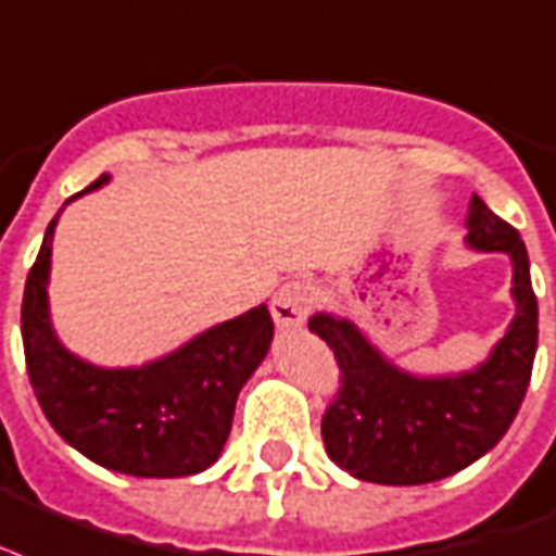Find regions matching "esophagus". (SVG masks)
<instances>
[{
    "instance_id": "1",
    "label": "esophagus",
    "mask_w": 556,
    "mask_h": 556,
    "mask_svg": "<svg viewBox=\"0 0 556 556\" xmlns=\"http://www.w3.org/2000/svg\"><path fill=\"white\" fill-rule=\"evenodd\" d=\"M315 306V291L308 282H286V286L279 288L274 300H270V315H274V324L279 329H300V326L306 324L308 312Z\"/></svg>"
}]
</instances>
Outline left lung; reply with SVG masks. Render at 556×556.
I'll return each mask as SVG.
<instances>
[{"label": "left lung", "mask_w": 556, "mask_h": 556, "mask_svg": "<svg viewBox=\"0 0 556 556\" xmlns=\"http://www.w3.org/2000/svg\"><path fill=\"white\" fill-rule=\"evenodd\" d=\"M466 244L514 262L516 315L484 364L457 376H414L391 364L350 320L317 312L320 334L341 367L338 400L324 414L334 464L372 484H431L476 464L507 434L528 391L536 355V294L519 232L478 194L466 215Z\"/></svg>", "instance_id": "1"}]
</instances>
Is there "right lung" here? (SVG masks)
<instances>
[{"instance_id":"right-lung-1","label":"right lung","mask_w":556,"mask_h":556,"mask_svg":"<svg viewBox=\"0 0 556 556\" xmlns=\"http://www.w3.org/2000/svg\"><path fill=\"white\" fill-rule=\"evenodd\" d=\"M108 180L110 175H101L84 192ZM58 218L61 212L46 227L23 294L25 364L42 414L72 448L113 472L137 478L203 472L230 438L239 391L268 355L274 338L268 306L212 326L142 367L84 362L58 341L49 317L46 286Z\"/></svg>"}]
</instances>
